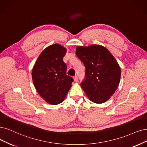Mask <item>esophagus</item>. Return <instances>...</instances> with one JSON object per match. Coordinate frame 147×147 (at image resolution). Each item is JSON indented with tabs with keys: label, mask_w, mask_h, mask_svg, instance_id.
Wrapping results in <instances>:
<instances>
[{
	"label": "esophagus",
	"mask_w": 147,
	"mask_h": 147,
	"mask_svg": "<svg viewBox=\"0 0 147 147\" xmlns=\"http://www.w3.org/2000/svg\"><path fill=\"white\" fill-rule=\"evenodd\" d=\"M73 79H74V80L75 81V82H78V78L77 76H74Z\"/></svg>",
	"instance_id": "obj_1"
}]
</instances>
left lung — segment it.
<instances>
[{"label":"left lung","instance_id":"8db88e82","mask_svg":"<svg viewBox=\"0 0 147 147\" xmlns=\"http://www.w3.org/2000/svg\"><path fill=\"white\" fill-rule=\"evenodd\" d=\"M86 69L81 86L88 99L102 104L115 93L120 83L121 70L107 48L100 45L79 46L76 51Z\"/></svg>","mask_w":147,"mask_h":147}]
</instances>
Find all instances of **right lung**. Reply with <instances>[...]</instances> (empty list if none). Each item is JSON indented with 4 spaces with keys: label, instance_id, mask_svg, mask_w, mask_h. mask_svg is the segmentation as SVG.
Wrapping results in <instances>:
<instances>
[{
    "label": "right lung",
    "instance_id": "right-lung-1",
    "mask_svg": "<svg viewBox=\"0 0 147 147\" xmlns=\"http://www.w3.org/2000/svg\"><path fill=\"white\" fill-rule=\"evenodd\" d=\"M66 48L56 43L43 50L32 69V79L37 93L47 103H62L71 87L73 79L67 75L63 58Z\"/></svg>",
    "mask_w": 147,
    "mask_h": 147
}]
</instances>
